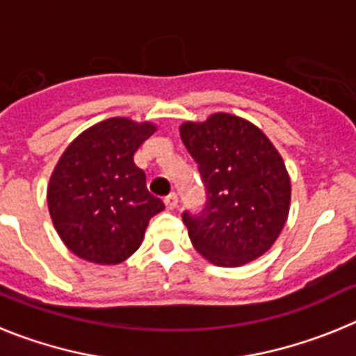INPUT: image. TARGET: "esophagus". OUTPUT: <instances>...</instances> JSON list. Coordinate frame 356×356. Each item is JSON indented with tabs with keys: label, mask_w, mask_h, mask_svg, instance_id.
<instances>
[{
	"label": "esophagus",
	"mask_w": 356,
	"mask_h": 356,
	"mask_svg": "<svg viewBox=\"0 0 356 356\" xmlns=\"http://www.w3.org/2000/svg\"><path fill=\"white\" fill-rule=\"evenodd\" d=\"M163 203H165V207H168V210H175L176 207H178V196H176L175 193L169 194V196L163 197Z\"/></svg>",
	"instance_id": "esophagus-1"
}]
</instances>
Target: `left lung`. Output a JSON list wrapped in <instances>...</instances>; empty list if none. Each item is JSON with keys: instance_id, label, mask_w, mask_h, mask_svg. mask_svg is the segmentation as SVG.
Masks as SVG:
<instances>
[{"instance_id": "8db88e82", "label": "left lung", "mask_w": 356, "mask_h": 356, "mask_svg": "<svg viewBox=\"0 0 356 356\" xmlns=\"http://www.w3.org/2000/svg\"><path fill=\"white\" fill-rule=\"evenodd\" d=\"M180 137L207 191L200 212L181 213L194 248L222 267L259 259L287 221L291 180L280 153L254 124L232 114L185 122Z\"/></svg>"}]
</instances>
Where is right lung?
I'll list each match as a JSON object with an SVG mask.
<instances>
[{
  "mask_svg": "<svg viewBox=\"0 0 356 356\" xmlns=\"http://www.w3.org/2000/svg\"><path fill=\"white\" fill-rule=\"evenodd\" d=\"M155 127L112 118L69 144L48 187L53 225L65 246L96 264L127 260L139 250L144 229L163 203L147 191L135 151Z\"/></svg>",
  "mask_w": 356,
  "mask_h": 356,
  "instance_id": "add662e5",
  "label": "right lung"
}]
</instances>
